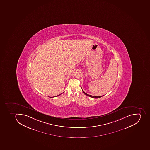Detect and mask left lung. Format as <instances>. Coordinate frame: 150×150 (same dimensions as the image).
Segmentation results:
<instances>
[{
  "instance_id": "8db88e82",
  "label": "left lung",
  "mask_w": 150,
  "mask_h": 150,
  "mask_svg": "<svg viewBox=\"0 0 150 150\" xmlns=\"http://www.w3.org/2000/svg\"><path fill=\"white\" fill-rule=\"evenodd\" d=\"M82 88V87H81ZM83 91V93H84L85 94V95H87V96H88L90 97L93 98H95V99H97V98H100L101 97L103 96H93V95H89L88 94L86 93H85L83 90H82Z\"/></svg>"
}]
</instances>
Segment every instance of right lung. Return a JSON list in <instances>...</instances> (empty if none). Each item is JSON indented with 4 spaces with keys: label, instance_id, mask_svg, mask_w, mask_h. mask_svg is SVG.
Instances as JSON below:
<instances>
[{
    "label": "right lung",
    "instance_id": "1",
    "mask_svg": "<svg viewBox=\"0 0 150 150\" xmlns=\"http://www.w3.org/2000/svg\"><path fill=\"white\" fill-rule=\"evenodd\" d=\"M61 94H59V95H57V96H56L54 97H55L59 96V95H61Z\"/></svg>",
    "mask_w": 150,
    "mask_h": 150
}]
</instances>
